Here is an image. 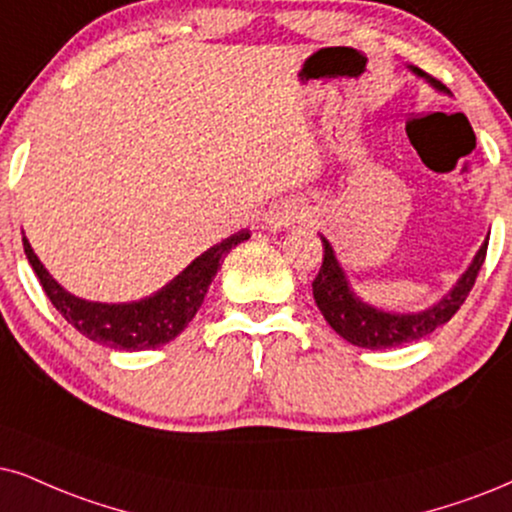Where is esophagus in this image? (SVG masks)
<instances>
[{
    "instance_id": "1",
    "label": "esophagus",
    "mask_w": 512,
    "mask_h": 512,
    "mask_svg": "<svg viewBox=\"0 0 512 512\" xmlns=\"http://www.w3.org/2000/svg\"><path fill=\"white\" fill-rule=\"evenodd\" d=\"M281 224H288V222H283V219H276V226H281Z\"/></svg>"
}]
</instances>
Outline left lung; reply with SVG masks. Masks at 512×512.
I'll return each instance as SVG.
<instances>
[{"label": "left lung", "instance_id": "left-lung-1", "mask_svg": "<svg viewBox=\"0 0 512 512\" xmlns=\"http://www.w3.org/2000/svg\"><path fill=\"white\" fill-rule=\"evenodd\" d=\"M409 68L413 75L423 77L432 89L449 94V89L442 82H437L435 77L423 73L416 66ZM487 241L475 252L470 267L463 271L456 286L444 297H439L435 304L420 309V312H387V309L373 307V304L364 302L354 293L345 269H342L340 260L335 257L333 245L328 243L326 236H321L323 264L319 269V276L312 283L316 307L321 309L323 319L331 323V328L340 338H345L357 347L390 349L409 345V342H416L420 338H428L435 328L444 326L461 309L465 297H468L472 286H475V278L484 264V255H487Z\"/></svg>", "mask_w": 512, "mask_h": 512}]
</instances>
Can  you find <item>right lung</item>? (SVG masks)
<instances>
[{
	"mask_svg": "<svg viewBox=\"0 0 512 512\" xmlns=\"http://www.w3.org/2000/svg\"><path fill=\"white\" fill-rule=\"evenodd\" d=\"M248 238V229L224 238L222 243L212 245L203 255H198L163 288L132 302H92L68 293L49 274L25 236L23 248L32 271L40 278L44 293L70 326L99 345L125 349V352H141V349L167 345L189 326L208 295L212 278L222 269L226 252H231Z\"/></svg>",
	"mask_w": 512,
	"mask_h": 512,
	"instance_id": "obj_1",
	"label": "right lung"
}]
</instances>
